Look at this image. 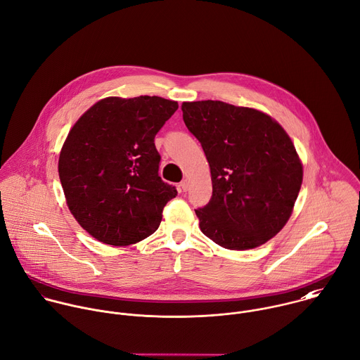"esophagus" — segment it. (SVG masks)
<instances>
[{
  "label": "esophagus",
  "mask_w": 360,
  "mask_h": 360,
  "mask_svg": "<svg viewBox=\"0 0 360 360\" xmlns=\"http://www.w3.org/2000/svg\"><path fill=\"white\" fill-rule=\"evenodd\" d=\"M188 187H190V184H188V180H187V179L181 180V183H180V188H181L183 191H187V190H188Z\"/></svg>",
  "instance_id": "obj_1"
}]
</instances>
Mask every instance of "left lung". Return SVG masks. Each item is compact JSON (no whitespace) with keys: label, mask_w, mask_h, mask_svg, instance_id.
Listing matches in <instances>:
<instances>
[{"label":"left lung","mask_w":360,"mask_h":360,"mask_svg":"<svg viewBox=\"0 0 360 360\" xmlns=\"http://www.w3.org/2000/svg\"><path fill=\"white\" fill-rule=\"evenodd\" d=\"M181 111L211 170V200L195 210L200 229L231 250L266 243L288 221L302 183L290 136L253 108L207 100L183 103Z\"/></svg>","instance_id":"8db88e82"}]
</instances>
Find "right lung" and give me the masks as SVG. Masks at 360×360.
Instances as JSON below:
<instances>
[{"mask_svg": "<svg viewBox=\"0 0 360 360\" xmlns=\"http://www.w3.org/2000/svg\"><path fill=\"white\" fill-rule=\"evenodd\" d=\"M179 104L162 97H108L70 129L59 177L76 221L97 240L128 246L160 225L174 186L159 176L155 136Z\"/></svg>", "mask_w": 360, "mask_h": 360, "instance_id": "add662e5", "label": "right lung"}]
</instances>
